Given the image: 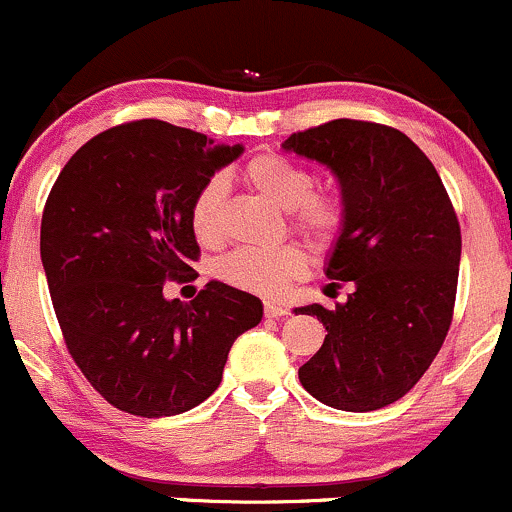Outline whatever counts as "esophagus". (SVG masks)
I'll list each match as a JSON object with an SVG mask.
<instances>
[{
  "label": "esophagus",
  "mask_w": 512,
  "mask_h": 512,
  "mask_svg": "<svg viewBox=\"0 0 512 512\" xmlns=\"http://www.w3.org/2000/svg\"><path fill=\"white\" fill-rule=\"evenodd\" d=\"M289 313V308L282 306V303H274V301H267L265 303V316L267 318H282Z\"/></svg>",
  "instance_id": "obj_1"
}]
</instances>
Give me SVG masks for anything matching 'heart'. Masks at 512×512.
<instances>
[{"label":"heart","instance_id":"obj_1","mask_svg":"<svg viewBox=\"0 0 512 512\" xmlns=\"http://www.w3.org/2000/svg\"><path fill=\"white\" fill-rule=\"evenodd\" d=\"M245 184L272 204L291 213V226L318 245H328L345 223V204L338 194L313 192L316 177L311 170L279 153H260L245 162ZM221 204L223 184L211 179L194 196L192 230L204 245L221 240ZM306 269V255L299 245L284 243L277 247H240L218 262L216 272L223 282L252 294L274 296L286 289Z\"/></svg>","mask_w":512,"mask_h":512}]
</instances>
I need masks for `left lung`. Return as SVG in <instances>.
<instances>
[{
	"mask_svg": "<svg viewBox=\"0 0 512 512\" xmlns=\"http://www.w3.org/2000/svg\"><path fill=\"white\" fill-rule=\"evenodd\" d=\"M282 148L338 179L345 223L325 277L355 286L333 311L294 308L328 330L299 369L303 389L338 411L389 406L428 372L452 323L462 233L445 184L406 133L381 123L335 119Z\"/></svg>",
	"mask_w": 512,
	"mask_h": 512,
	"instance_id": "8db88e82",
	"label": "left lung"
}]
</instances>
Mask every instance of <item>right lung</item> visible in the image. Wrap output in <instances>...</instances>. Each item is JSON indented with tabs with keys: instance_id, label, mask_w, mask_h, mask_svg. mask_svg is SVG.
<instances>
[{
	"instance_id": "right-lung-1",
	"label": "right lung",
	"mask_w": 512,
	"mask_h": 512,
	"mask_svg": "<svg viewBox=\"0 0 512 512\" xmlns=\"http://www.w3.org/2000/svg\"><path fill=\"white\" fill-rule=\"evenodd\" d=\"M243 145L143 119L84 143L50 189L41 260L67 350L111 406L140 418L192 411L223 379L262 301L209 282L192 303L165 279L199 257L194 196Z\"/></svg>"
}]
</instances>
